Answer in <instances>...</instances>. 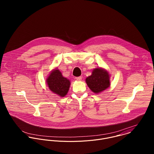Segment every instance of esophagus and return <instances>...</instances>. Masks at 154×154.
I'll return each instance as SVG.
<instances>
[{
    "label": "esophagus",
    "mask_w": 154,
    "mask_h": 154,
    "mask_svg": "<svg viewBox=\"0 0 154 154\" xmlns=\"http://www.w3.org/2000/svg\"><path fill=\"white\" fill-rule=\"evenodd\" d=\"M78 81H80L82 80V77L81 76H78V77H76L75 78Z\"/></svg>",
    "instance_id": "esophagus-1"
}]
</instances>
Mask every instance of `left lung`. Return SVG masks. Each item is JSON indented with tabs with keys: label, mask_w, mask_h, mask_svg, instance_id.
<instances>
[{
	"label": "left lung",
	"mask_w": 154,
	"mask_h": 154,
	"mask_svg": "<svg viewBox=\"0 0 154 154\" xmlns=\"http://www.w3.org/2000/svg\"><path fill=\"white\" fill-rule=\"evenodd\" d=\"M85 81L92 92L98 94L110 87V75L104 69L95 68L92 70V75L86 78Z\"/></svg>",
	"instance_id": "obj_1"
}]
</instances>
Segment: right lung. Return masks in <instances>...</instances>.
<instances>
[{
  "label": "right lung",
  "mask_w": 154,
  "mask_h": 154,
  "mask_svg": "<svg viewBox=\"0 0 154 154\" xmlns=\"http://www.w3.org/2000/svg\"><path fill=\"white\" fill-rule=\"evenodd\" d=\"M49 89L60 97H65L68 92L70 82L69 79L63 76L57 68L53 70L46 79Z\"/></svg>",
  "instance_id": "1"
}]
</instances>
